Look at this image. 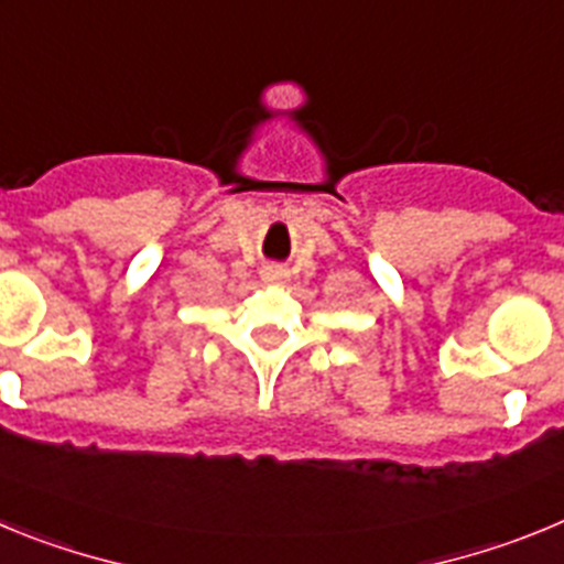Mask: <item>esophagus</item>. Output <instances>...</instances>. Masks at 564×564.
<instances>
[{
    "label": "esophagus",
    "mask_w": 564,
    "mask_h": 564,
    "mask_svg": "<svg viewBox=\"0 0 564 564\" xmlns=\"http://www.w3.org/2000/svg\"><path fill=\"white\" fill-rule=\"evenodd\" d=\"M262 279H265V282H285L288 271L282 265H265L262 268Z\"/></svg>",
    "instance_id": "esophagus-1"
}]
</instances>
